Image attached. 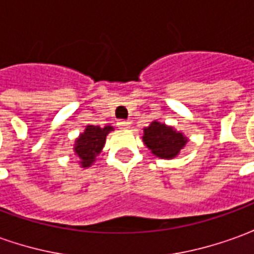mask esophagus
Segmentation results:
<instances>
[{
	"instance_id": "1",
	"label": "esophagus",
	"mask_w": 254,
	"mask_h": 254,
	"mask_svg": "<svg viewBox=\"0 0 254 254\" xmlns=\"http://www.w3.org/2000/svg\"><path fill=\"white\" fill-rule=\"evenodd\" d=\"M117 125L120 129H129L130 127V121H127V120H120V121L117 122Z\"/></svg>"
}]
</instances>
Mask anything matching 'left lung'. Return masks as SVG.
<instances>
[{"mask_svg": "<svg viewBox=\"0 0 254 254\" xmlns=\"http://www.w3.org/2000/svg\"><path fill=\"white\" fill-rule=\"evenodd\" d=\"M143 141L155 156L162 159H173L185 147L188 138L171 127L154 121L144 129Z\"/></svg>", "mask_w": 254, "mask_h": 254, "instance_id": "left-lung-1", "label": "left lung"}]
</instances>
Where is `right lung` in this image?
<instances>
[{"instance_id":"1","label":"right lung","mask_w":254,"mask_h":254,"mask_svg":"<svg viewBox=\"0 0 254 254\" xmlns=\"http://www.w3.org/2000/svg\"><path fill=\"white\" fill-rule=\"evenodd\" d=\"M113 130V127H95L88 125L74 141V154L80 159L81 167H89L95 162L96 155L100 154L106 143V136Z\"/></svg>"}]
</instances>
